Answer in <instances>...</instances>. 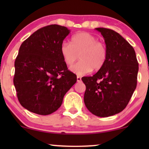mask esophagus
I'll list each match as a JSON object with an SVG mask.
<instances>
[{
  "label": "esophagus",
  "mask_w": 149,
  "mask_h": 149,
  "mask_svg": "<svg viewBox=\"0 0 149 149\" xmlns=\"http://www.w3.org/2000/svg\"><path fill=\"white\" fill-rule=\"evenodd\" d=\"M77 81H78V82L81 81V77L77 76Z\"/></svg>",
  "instance_id": "obj_1"
}]
</instances>
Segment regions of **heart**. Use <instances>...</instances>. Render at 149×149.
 I'll return each mask as SVG.
<instances>
[{"instance_id":"b5f03b06","label":"heart","mask_w":149,"mask_h":149,"mask_svg":"<svg viewBox=\"0 0 149 149\" xmlns=\"http://www.w3.org/2000/svg\"><path fill=\"white\" fill-rule=\"evenodd\" d=\"M60 53L64 63L69 66L76 62L79 55L80 61L71 68V71L78 76H84L93 69H102L108 54L106 44L88 32L73 35L71 42L63 41Z\"/></svg>"}]
</instances>
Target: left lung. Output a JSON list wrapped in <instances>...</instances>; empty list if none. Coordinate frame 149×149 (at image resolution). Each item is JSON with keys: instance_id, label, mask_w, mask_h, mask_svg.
Returning a JSON list of instances; mask_svg holds the SVG:
<instances>
[{"instance_id": "1", "label": "left lung", "mask_w": 149, "mask_h": 149, "mask_svg": "<svg viewBox=\"0 0 149 149\" xmlns=\"http://www.w3.org/2000/svg\"><path fill=\"white\" fill-rule=\"evenodd\" d=\"M107 48L105 64L94 76L83 77L86 86L84 102L99 117L118 113L127 107L137 83L139 64L134 48L115 31L96 28Z\"/></svg>"}]
</instances>
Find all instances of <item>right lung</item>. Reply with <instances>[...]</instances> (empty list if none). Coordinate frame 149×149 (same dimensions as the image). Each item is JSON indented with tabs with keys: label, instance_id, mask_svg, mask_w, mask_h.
I'll use <instances>...</instances> for the list:
<instances>
[{
	"label": "right lung",
	"instance_id": "obj_1",
	"mask_svg": "<svg viewBox=\"0 0 149 149\" xmlns=\"http://www.w3.org/2000/svg\"><path fill=\"white\" fill-rule=\"evenodd\" d=\"M66 27H42L22 42L15 61L13 83L19 102L34 113L56 111L65 94L77 81L60 53L61 43L69 35Z\"/></svg>",
	"mask_w": 149,
	"mask_h": 149
}]
</instances>
